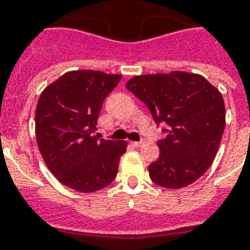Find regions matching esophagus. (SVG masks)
Masks as SVG:
<instances>
[{"mask_svg":"<svg viewBox=\"0 0 250 250\" xmlns=\"http://www.w3.org/2000/svg\"><path fill=\"white\" fill-rule=\"evenodd\" d=\"M131 144L135 146V147H140V146H143L144 144H145V140H141V141H133V143Z\"/></svg>","mask_w":250,"mask_h":250,"instance_id":"34e87169","label":"esophagus"}]
</instances>
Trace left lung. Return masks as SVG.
<instances>
[{
	"mask_svg": "<svg viewBox=\"0 0 250 250\" xmlns=\"http://www.w3.org/2000/svg\"><path fill=\"white\" fill-rule=\"evenodd\" d=\"M125 87L145 103L154 121L166 123L168 135L159 140V158L149 176L166 188L191 185L208 171L220 147L226 123L222 95L200 74L136 76Z\"/></svg>",
	"mask_w": 250,
	"mask_h": 250,
	"instance_id": "obj_1",
	"label": "left lung"
}]
</instances>
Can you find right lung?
I'll list each match as a JSON object with an SVG mask.
<instances>
[{
  "label": "right lung",
  "instance_id": "add662e5",
  "mask_svg": "<svg viewBox=\"0 0 250 250\" xmlns=\"http://www.w3.org/2000/svg\"><path fill=\"white\" fill-rule=\"evenodd\" d=\"M121 74L72 70L50 83L36 109L38 149L55 177L79 192L106 188L118 173L125 141L97 140V118Z\"/></svg>",
  "mask_w": 250,
  "mask_h": 250
}]
</instances>
